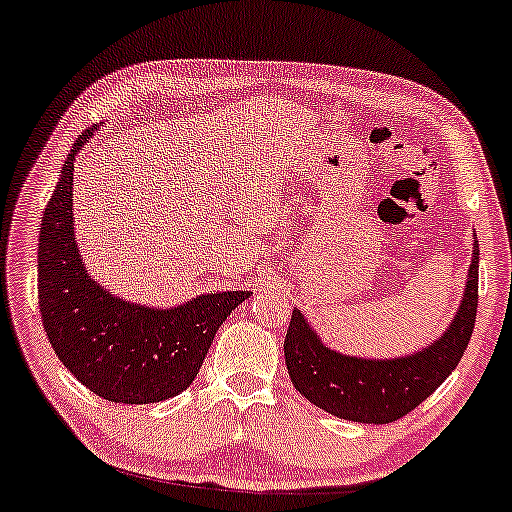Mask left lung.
Masks as SVG:
<instances>
[{
  "label": "left lung",
  "instance_id": "left-lung-1",
  "mask_svg": "<svg viewBox=\"0 0 512 512\" xmlns=\"http://www.w3.org/2000/svg\"><path fill=\"white\" fill-rule=\"evenodd\" d=\"M478 309V242L465 295L446 332L414 355L361 359L322 345L300 309L293 311L283 355L293 387L320 410L359 423H391L421 405L465 355Z\"/></svg>",
  "mask_w": 512,
  "mask_h": 512
}]
</instances>
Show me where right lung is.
I'll use <instances>...</instances> for the list:
<instances>
[{
    "mask_svg": "<svg viewBox=\"0 0 512 512\" xmlns=\"http://www.w3.org/2000/svg\"><path fill=\"white\" fill-rule=\"evenodd\" d=\"M96 125L70 148L38 235V306L54 355L96 396L160 403L194 382L212 338L247 290L208 293L151 309L114 297L89 277L73 231V171Z\"/></svg>",
    "mask_w": 512,
    "mask_h": 512,
    "instance_id": "obj_1",
    "label": "right lung"
}]
</instances>
